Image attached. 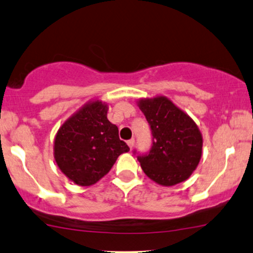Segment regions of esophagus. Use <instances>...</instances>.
Wrapping results in <instances>:
<instances>
[{
    "label": "esophagus",
    "instance_id": "1",
    "mask_svg": "<svg viewBox=\"0 0 253 253\" xmlns=\"http://www.w3.org/2000/svg\"><path fill=\"white\" fill-rule=\"evenodd\" d=\"M134 143H135V140H134V139H130V140H128V141H127V145H128L130 149H132L134 147Z\"/></svg>",
    "mask_w": 253,
    "mask_h": 253
}]
</instances>
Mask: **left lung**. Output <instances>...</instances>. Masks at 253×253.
Segmentation results:
<instances>
[{
	"mask_svg": "<svg viewBox=\"0 0 253 253\" xmlns=\"http://www.w3.org/2000/svg\"><path fill=\"white\" fill-rule=\"evenodd\" d=\"M137 105L153 136L149 152L137 155L143 172L165 187L189 178L202 156L203 140L197 125L162 95L141 99Z\"/></svg>",
	"mask_w": 253,
	"mask_h": 253,
	"instance_id": "obj_1",
	"label": "left lung"
}]
</instances>
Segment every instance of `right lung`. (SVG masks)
<instances>
[{"label":"right lung","mask_w":253,"mask_h":253,"mask_svg":"<svg viewBox=\"0 0 253 253\" xmlns=\"http://www.w3.org/2000/svg\"><path fill=\"white\" fill-rule=\"evenodd\" d=\"M108 107L89 101L62 125L55 139V160L76 184L87 187L104 177L118 156L129 150L107 119Z\"/></svg>","instance_id":"1"}]
</instances>
